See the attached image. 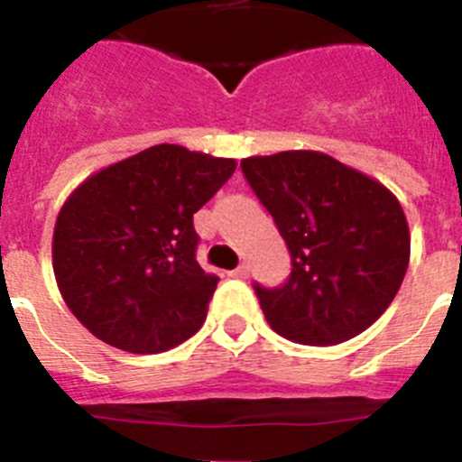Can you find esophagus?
Listing matches in <instances>:
<instances>
[{
    "instance_id": "34e87169",
    "label": "esophagus",
    "mask_w": 462,
    "mask_h": 462,
    "mask_svg": "<svg viewBox=\"0 0 462 462\" xmlns=\"http://www.w3.org/2000/svg\"><path fill=\"white\" fill-rule=\"evenodd\" d=\"M228 275H231V277H238V280H245V277L250 275V266H247V263H240V266L236 268V271L228 273Z\"/></svg>"
}]
</instances>
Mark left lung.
<instances>
[{
	"instance_id": "obj_1",
	"label": "left lung",
	"mask_w": 462,
	"mask_h": 462,
	"mask_svg": "<svg viewBox=\"0 0 462 462\" xmlns=\"http://www.w3.org/2000/svg\"><path fill=\"white\" fill-rule=\"evenodd\" d=\"M240 166L291 254L284 287L254 284L271 328L300 345H337L373 326L410 266V226L393 191L317 150Z\"/></svg>"
}]
</instances>
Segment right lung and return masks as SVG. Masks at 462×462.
I'll return each instance as SVG.
<instances>
[{"label":"right lung","mask_w":462,"mask_h":462,"mask_svg":"<svg viewBox=\"0 0 462 462\" xmlns=\"http://www.w3.org/2000/svg\"><path fill=\"white\" fill-rule=\"evenodd\" d=\"M238 162L162 143L85 178L52 234V271L73 317L106 345L159 354L201 328L217 277L196 261L194 212Z\"/></svg>","instance_id":"obj_1"}]
</instances>
